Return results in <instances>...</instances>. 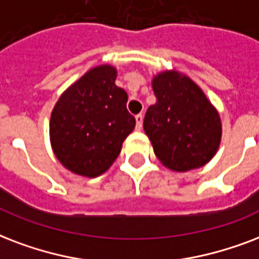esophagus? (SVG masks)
I'll return each instance as SVG.
<instances>
[{"label": "esophagus", "instance_id": "1", "mask_svg": "<svg viewBox=\"0 0 259 259\" xmlns=\"http://www.w3.org/2000/svg\"><path fill=\"white\" fill-rule=\"evenodd\" d=\"M135 120H136V130L140 131L142 130V125H143V116L142 115H136L135 116Z\"/></svg>", "mask_w": 259, "mask_h": 259}]
</instances>
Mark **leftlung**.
<instances>
[{"label": "left lung", "instance_id": "8db88e82", "mask_svg": "<svg viewBox=\"0 0 259 259\" xmlns=\"http://www.w3.org/2000/svg\"><path fill=\"white\" fill-rule=\"evenodd\" d=\"M152 89L157 102L148 107L143 127L158 159L176 171L211 161L220 144L222 124L201 89L177 71L157 75Z\"/></svg>", "mask_w": 259, "mask_h": 259}]
</instances>
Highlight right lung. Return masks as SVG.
Returning a JSON list of instances; mask_svg holds the SVG:
<instances>
[{"label": "right lung", "instance_id": "obj_1", "mask_svg": "<svg viewBox=\"0 0 259 259\" xmlns=\"http://www.w3.org/2000/svg\"><path fill=\"white\" fill-rule=\"evenodd\" d=\"M116 70L98 66L58 100L50 123L54 152L73 173L97 177L119 157L135 127L125 90L115 85Z\"/></svg>", "mask_w": 259, "mask_h": 259}]
</instances>
